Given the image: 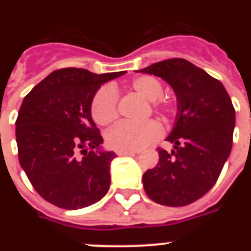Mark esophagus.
Listing matches in <instances>:
<instances>
[{
    "mask_svg": "<svg viewBox=\"0 0 251 251\" xmlns=\"http://www.w3.org/2000/svg\"><path fill=\"white\" fill-rule=\"evenodd\" d=\"M115 153L118 154V155H135L137 151H123V149H116Z\"/></svg>",
    "mask_w": 251,
    "mask_h": 251,
    "instance_id": "34e87169",
    "label": "esophagus"
}]
</instances>
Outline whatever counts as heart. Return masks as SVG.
I'll return each mask as SVG.
<instances>
[{"label":"heart","instance_id":"1","mask_svg":"<svg viewBox=\"0 0 251 251\" xmlns=\"http://www.w3.org/2000/svg\"><path fill=\"white\" fill-rule=\"evenodd\" d=\"M128 88L144 100H149L151 109L164 116L176 113L177 105L173 100L161 98L163 82L153 75H141L128 83ZM91 116L100 126H107L118 118V96L114 88L104 85L97 90L91 102ZM163 132L159 121L151 119L141 124L121 121L107 133L108 144L114 149L137 151L154 142Z\"/></svg>","mask_w":251,"mask_h":251}]
</instances>
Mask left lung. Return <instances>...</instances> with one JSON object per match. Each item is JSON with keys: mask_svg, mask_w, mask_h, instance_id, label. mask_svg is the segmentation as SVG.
<instances>
[{"mask_svg": "<svg viewBox=\"0 0 251 251\" xmlns=\"http://www.w3.org/2000/svg\"><path fill=\"white\" fill-rule=\"evenodd\" d=\"M138 72L168 81L178 109L166 138L175 149L169 153L158 148V164L142 177L144 191L158 204L184 206L216 183L232 149L234 107L221 81L182 58L161 60Z\"/></svg>", "mask_w": 251, "mask_h": 251, "instance_id": "8db88e82", "label": "left lung"}]
</instances>
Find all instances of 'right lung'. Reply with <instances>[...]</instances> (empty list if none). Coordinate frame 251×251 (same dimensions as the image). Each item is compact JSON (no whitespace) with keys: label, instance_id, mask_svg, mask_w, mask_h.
I'll return each instance as SVG.
<instances>
[{"label":"right lung","instance_id":"add662e5","mask_svg":"<svg viewBox=\"0 0 251 251\" xmlns=\"http://www.w3.org/2000/svg\"><path fill=\"white\" fill-rule=\"evenodd\" d=\"M125 73L64 68L25 96L16 121L18 156L30 183L48 203L81 209L109 189L116 154L96 151L103 137L91 118V102L102 83Z\"/></svg>","mask_w":251,"mask_h":251}]
</instances>
